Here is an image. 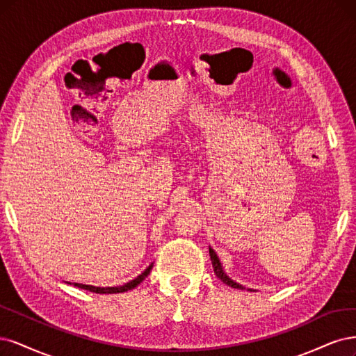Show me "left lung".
<instances>
[{
    "label": "left lung",
    "instance_id": "1",
    "mask_svg": "<svg viewBox=\"0 0 356 356\" xmlns=\"http://www.w3.org/2000/svg\"><path fill=\"white\" fill-rule=\"evenodd\" d=\"M210 259H211V263H213V268H214V273L217 275V278H219L220 281H223L226 285H229V286H232V289H241L243 290L244 286L243 285H239V284H236L235 281H232L231 278L227 277V275L225 273V270H223V268H222V263H220V260H219V257H217V254H216V251L210 247Z\"/></svg>",
    "mask_w": 356,
    "mask_h": 356
}]
</instances>
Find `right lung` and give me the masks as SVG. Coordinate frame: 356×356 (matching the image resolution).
<instances>
[{
	"label": "right lung",
	"instance_id": "obj_1",
	"mask_svg": "<svg viewBox=\"0 0 356 356\" xmlns=\"http://www.w3.org/2000/svg\"><path fill=\"white\" fill-rule=\"evenodd\" d=\"M154 268V263L152 265H149L137 278L131 280L130 282L124 284V285H120V286H95V285H86V284H78V282H74L75 286H78V289H83V290H88L91 293H97V294H117V293H124V291H129V290H133L134 286L139 285L149 273H151V269ZM71 284V282H67Z\"/></svg>",
	"mask_w": 356,
	"mask_h": 356
}]
</instances>
